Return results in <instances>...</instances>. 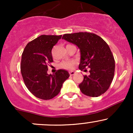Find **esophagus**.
<instances>
[{
	"label": "esophagus",
	"instance_id": "obj_1",
	"mask_svg": "<svg viewBox=\"0 0 133 133\" xmlns=\"http://www.w3.org/2000/svg\"><path fill=\"white\" fill-rule=\"evenodd\" d=\"M69 74H70V76H73L74 74V71H70Z\"/></svg>",
	"mask_w": 133,
	"mask_h": 133
}]
</instances>
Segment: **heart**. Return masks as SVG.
<instances>
[{
  "instance_id": "1",
  "label": "heart",
  "mask_w": 133,
  "mask_h": 133,
  "mask_svg": "<svg viewBox=\"0 0 133 133\" xmlns=\"http://www.w3.org/2000/svg\"><path fill=\"white\" fill-rule=\"evenodd\" d=\"M75 65V62L74 61H69V62H63L61 64L60 66L61 68L64 69H72L74 66Z\"/></svg>"
}]
</instances>
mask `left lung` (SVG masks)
<instances>
[{
	"label": "left lung",
	"instance_id": "obj_1",
	"mask_svg": "<svg viewBox=\"0 0 133 133\" xmlns=\"http://www.w3.org/2000/svg\"><path fill=\"white\" fill-rule=\"evenodd\" d=\"M62 39L76 44L80 49L79 69H90V75L84 76L79 85L81 92L90 97L104 94L110 87L115 70V61L108 44L91 32L65 34Z\"/></svg>",
	"mask_w": 133,
	"mask_h": 133
}]
</instances>
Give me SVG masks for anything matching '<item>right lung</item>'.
Instances as JSON below:
<instances>
[{"label": "right lung", "instance_id": "obj_1", "mask_svg": "<svg viewBox=\"0 0 133 133\" xmlns=\"http://www.w3.org/2000/svg\"><path fill=\"white\" fill-rule=\"evenodd\" d=\"M61 37L42 35L29 42L22 52L21 71L24 84L34 96L41 99L57 96L70 76L62 69L52 75L47 74L48 65L53 62L52 49Z\"/></svg>", "mask_w": 133, "mask_h": 133}]
</instances>
